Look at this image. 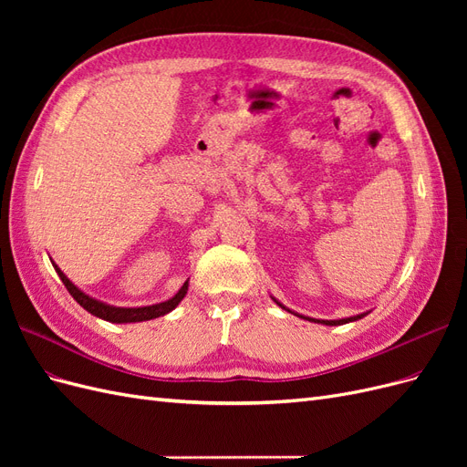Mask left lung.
Segmentation results:
<instances>
[{
	"instance_id": "left-lung-1",
	"label": "left lung",
	"mask_w": 467,
	"mask_h": 467,
	"mask_svg": "<svg viewBox=\"0 0 467 467\" xmlns=\"http://www.w3.org/2000/svg\"><path fill=\"white\" fill-rule=\"evenodd\" d=\"M282 309H286V312H290V314H294V316H298V317H302V319H306V321H314V323H321V325H345V323H350V321H358V319H362L364 316H368L370 312H364V314H357V316H350V317H343V319H316V317H307V316H302V314H296V312H292V309H288L285 304H280L276 298H273Z\"/></svg>"
}]
</instances>
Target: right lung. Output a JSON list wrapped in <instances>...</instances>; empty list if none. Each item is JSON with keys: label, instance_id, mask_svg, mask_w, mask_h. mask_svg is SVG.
<instances>
[{"label": "right lung", "instance_id": "obj_1", "mask_svg": "<svg viewBox=\"0 0 467 467\" xmlns=\"http://www.w3.org/2000/svg\"><path fill=\"white\" fill-rule=\"evenodd\" d=\"M52 261V259H50ZM54 271L58 273L60 280L64 282V286L67 288V292L74 296V300L83 307L88 309V312L99 319H105L110 323H138V321H148V319H155V317H161L169 312H173V309L181 304V300L187 296L189 290V280L185 282L179 288V292L173 296V298H169L165 302L160 304H151V306H142V307H117V306H110L107 302H101L93 298V296L86 294L81 288H78L72 280H69L62 271L60 266L52 261Z\"/></svg>", "mask_w": 467, "mask_h": 467}]
</instances>
